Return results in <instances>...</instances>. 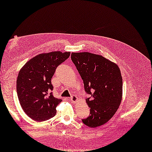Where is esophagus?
Wrapping results in <instances>:
<instances>
[{
    "label": "esophagus",
    "instance_id": "1",
    "mask_svg": "<svg viewBox=\"0 0 152 152\" xmlns=\"http://www.w3.org/2000/svg\"><path fill=\"white\" fill-rule=\"evenodd\" d=\"M70 100H71L72 102H73V103H76V102H77L78 101V98L76 96H73L71 97Z\"/></svg>",
    "mask_w": 152,
    "mask_h": 152
}]
</instances>
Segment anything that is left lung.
<instances>
[{
  "label": "left lung",
  "mask_w": 152,
  "mask_h": 152,
  "mask_svg": "<svg viewBox=\"0 0 152 152\" xmlns=\"http://www.w3.org/2000/svg\"><path fill=\"white\" fill-rule=\"evenodd\" d=\"M71 59L75 65L84 83L86 99L90 114L82 119L90 127L101 126L116 113L122 98V78L118 65L102 56L88 52L72 53Z\"/></svg>",
  "instance_id": "1"
}]
</instances>
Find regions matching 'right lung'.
Returning <instances> with one entry per match:
<instances>
[{
	"label": "right lung",
	"mask_w": 152,
	"mask_h": 152,
	"mask_svg": "<svg viewBox=\"0 0 152 152\" xmlns=\"http://www.w3.org/2000/svg\"><path fill=\"white\" fill-rule=\"evenodd\" d=\"M70 52L42 53L29 60L20 70L17 91L20 105L31 119L41 122L53 118L62 99L50 91L51 78L57 67L69 58Z\"/></svg>",
	"instance_id": "obj_1"
}]
</instances>
